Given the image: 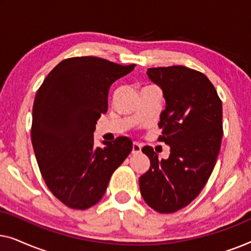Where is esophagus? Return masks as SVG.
<instances>
[{"instance_id": "34e87169", "label": "esophagus", "mask_w": 251, "mask_h": 251, "mask_svg": "<svg viewBox=\"0 0 251 251\" xmlns=\"http://www.w3.org/2000/svg\"><path fill=\"white\" fill-rule=\"evenodd\" d=\"M140 151H142V145L138 143H133L132 144V154H138L140 153Z\"/></svg>"}]
</instances>
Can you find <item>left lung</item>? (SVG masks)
<instances>
[{
    "instance_id": "left-lung-1",
    "label": "left lung",
    "mask_w": 251,
    "mask_h": 251,
    "mask_svg": "<svg viewBox=\"0 0 251 251\" xmlns=\"http://www.w3.org/2000/svg\"><path fill=\"white\" fill-rule=\"evenodd\" d=\"M166 99L160 115L159 142L170 146L167 160L143 147L151 161L139 178L142 197L160 214H171L200 194L214 170L223 137V107L217 91L201 72L185 66L147 70Z\"/></svg>"
}]
</instances>
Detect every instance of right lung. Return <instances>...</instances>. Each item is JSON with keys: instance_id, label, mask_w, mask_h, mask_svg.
<instances>
[{"instance_id": "1", "label": "right lung", "mask_w": 251, "mask_h": 251, "mask_svg": "<svg viewBox=\"0 0 251 251\" xmlns=\"http://www.w3.org/2000/svg\"><path fill=\"white\" fill-rule=\"evenodd\" d=\"M135 66L97 57L68 58L36 92L30 132L34 153L48 188L68 208L84 210L97 203L112 174L131 152L128 137L95 147L94 131L107 112L109 87Z\"/></svg>"}]
</instances>
